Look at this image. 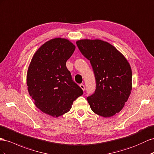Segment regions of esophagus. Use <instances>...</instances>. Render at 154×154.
<instances>
[{"label": "esophagus", "instance_id": "1", "mask_svg": "<svg viewBox=\"0 0 154 154\" xmlns=\"http://www.w3.org/2000/svg\"><path fill=\"white\" fill-rule=\"evenodd\" d=\"M80 87L83 91L85 90V86L84 84H80Z\"/></svg>", "mask_w": 154, "mask_h": 154}]
</instances>
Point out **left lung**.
I'll list each match as a JSON object with an SVG mask.
<instances>
[{
	"label": "left lung",
	"mask_w": 154,
	"mask_h": 154,
	"mask_svg": "<svg viewBox=\"0 0 154 154\" xmlns=\"http://www.w3.org/2000/svg\"><path fill=\"white\" fill-rule=\"evenodd\" d=\"M80 52L90 61L97 87L87 97L91 109L102 117H111L122 110L132 89L131 66L122 54L107 41L80 39Z\"/></svg>",
	"instance_id": "1"
}]
</instances>
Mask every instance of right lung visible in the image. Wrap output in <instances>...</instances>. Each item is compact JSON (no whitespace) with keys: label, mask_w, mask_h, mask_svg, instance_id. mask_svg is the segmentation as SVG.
Listing matches in <instances>:
<instances>
[{"label":"right lung","mask_w":154,"mask_h":154,"mask_svg":"<svg viewBox=\"0 0 154 154\" xmlns=\"http://www.w3.org/2000/svg\"><path fill=\"white\" fill-rule=\"evenodd\" d=\"M75 48L67 39H52L37 50L28 66L29 94L39 110L54 117L67 113L73 102L83 94L66 67Z\"/></svg>","instance_id":"add662e5"}]
</instances>
